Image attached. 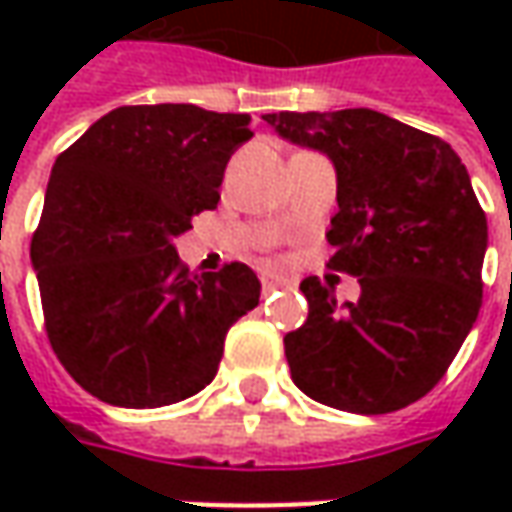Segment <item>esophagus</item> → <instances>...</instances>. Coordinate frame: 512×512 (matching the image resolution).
Returning a JSON list of instances; mask_svg holds the SVG:
<instances>
[{
  "instance_id": "obj_1",
  "label": "esophagus",
  "mask_w": 512,
  "mask_h": 512,
  "mask_svg": "<svg viewBox=\"0 0 512 512\" xmlns=\"http://www.w3.org/2000/svg\"><path fill=\"white\" fill-rule=\"evenodd\" d=\"M262 285H265V293H267V290H273V287L287 285V279L285 276H276V273H265V276H262Z\"/></svg>"
}]
</instances>
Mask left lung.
<instances>
[{
    "label": "left lung",
    "instance_id": "left-lung-1",
    "mask_svg": "<svg viewBox=\"0 0 512 512\" xmlns=\"http://www.w3.org/2000/svg\"><path fill=\"white\" fill-rule=\"evenodd\" d=\"M282 139L336 168L327 267L359 279V302L302 282L307 322L285 336L296 387L347 413L379 416L430 393L482 307L487 219L467 168L439 136L379 110L265 113Z\"/></svg>",
    "mask_w": 512,
    "mask_h": 512
}]
</instances>
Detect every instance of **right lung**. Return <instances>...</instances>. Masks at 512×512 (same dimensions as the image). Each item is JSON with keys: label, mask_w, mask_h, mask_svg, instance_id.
Returning <instances> with one entry per match:
<instances>
[{"label": "right lung", "mask_w": 512, "mask_h": 512, "mask_svg": "<svg viewBox=\"0 0 512 512\" xmlns=\"http://www.w3.org/2000/svg\"><path fill=\"white\" fill-rule=\"evenodd\" d=\"M250 136L247 113L128 105L56 159L30 262L50 347L90 396L165 407L213 382L262 285L242 262L190 273L173 239L216 207Z\"/></svg>", "instance_id": "1"}]
</instances>
